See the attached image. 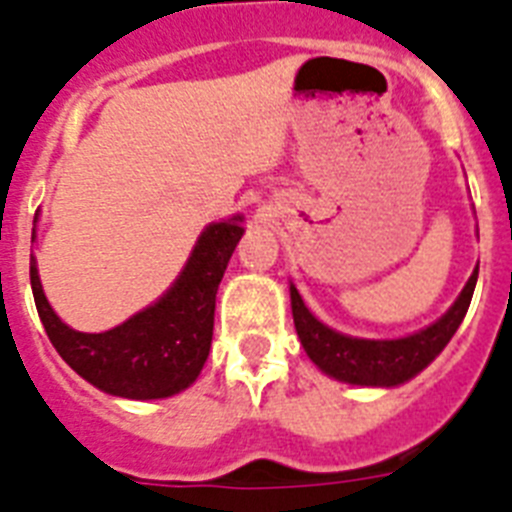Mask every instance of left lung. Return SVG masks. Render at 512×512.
Returning <instances> with one entry per match:
<instances>
[{"instance_id": "8db88e82", "label": "left lung", "mask_w": 512, "mask_h": 512, "mask_svg": "<svg viewBox=\"0 0 512 512\" xmlns=\"http://www.w3.org/2000/svg\"><path fill=\"white\" fill-rule=\"evenodd\" d=\"M476 276L468 278L466 289L455 299L453 307L429 328L419 330L409 338L398 341H364V338L341 336L328 325H322L307 307H304L299 291L291 286V312H294L296 333L302 338V346L307 356L325 375L336 377L351 385H380V388H393L401 382L419 375L455 336V330L463 322L474 296Z\"/></svg>"}]
</instances>
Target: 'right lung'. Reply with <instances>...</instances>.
I'll list each match as a JSON object with an SVG mask.
<instances>
[{
    "instance_id": "obj_1",
    "label": "right lung",
    "mask_w": 512,
    "mask_h": 512,
    "mask_svg": "<svg viewBox=\"0 0 512 512\" xmlns=\"http://www.w3.org/2000/svg\"><path fill=\"white\" fill-rule=\"evenodd\" d=\"M239 221L242 218L208 226L174 286L153 307L106 333L67 328L46 302L30 257V289L38 317L59 356L103 393L135 401L169 398L192 385L213 341L218 283L244 234Z\"/></svg>"
}]
</instances>
